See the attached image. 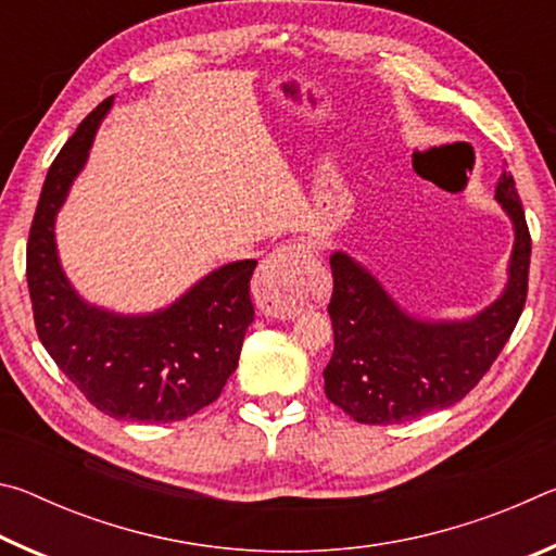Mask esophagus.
Returning <instances> with one entry per match:
<instances>
[{
    "label": "esophagus",
    "mask_w": 556,
    "mask_h": 556,
    "mask_svg": "<svg viewBox=\"0 0 556 556\" xmlns=\"http://www.w3.org/2000/svg\"><path fill=\"white\" fill-rule=\"evenodd\" d=\"M312 248L304 242H289L271 252L257 269L252 294L267 316L291 318L312 296Z\"/></svg>",
    "instance_id": "34e87169"
}]
</instances>
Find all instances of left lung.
<instances>
[{"mask_svg": "<svg viewBox=\"0 0 556 556\" xmlns=\"http://www.w3.org/2000/svg\"><path fill=\"white\" fill-rule=\"evenodd\" d=\"M495 199L515 223L510 281L505 294L470 321H417L357 262L343 252L331 257L333 355L324 370V390L355 421L400 425L451 407L501 355L525 308L532 238L507 172Z\"/></svg>", "mask_w": 556, "mask_h": 556, "instance_id": "8db88e82", "label": "left lung"}]
</instances>
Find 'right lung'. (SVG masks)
Listing matches in <instances>:
<instances>
[{"instance_id":"right-lung-1","label":"right lung","mask_w":556,"mask_h":556,"mask_svg":"<svg viewBox=\"0 0 556 556\" xmlns=\"http://www.w3.org/2000/svg\"><path fill=\"white\" fill-rule=\"evenodd\" d=\"M112 100L80 122L46 174L26 242V281L36 333L92 407L115 419L166 425L218 400L238 368L255 318L250 277L257 262L215 269L152 316H115L83 304L55 257L53 220Z\"/></svg>"}]
</instances>
